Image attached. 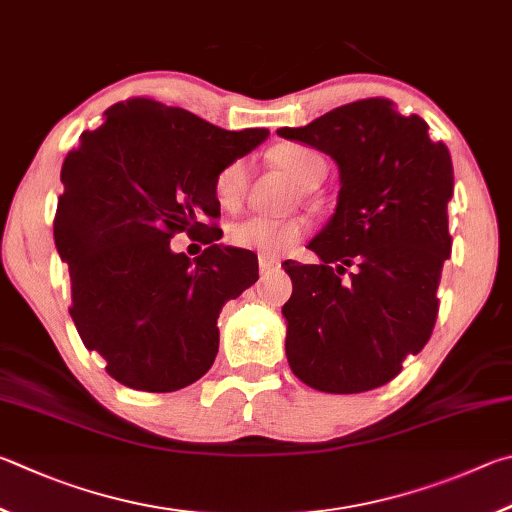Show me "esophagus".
<instances>
[{
  "instance_id": "1",
  "label": "esophagus",
  "mask_w": 512,
  "mask_h": 512,
  "mask_svg": "<svg viewBox=\"0 0 512 512\" xmlns=\"http://www.w3.org/2000/svg\"><path fill=\"white\" fill-rule=\"evenodd\" d=\"M258 267H261V272H270L279 267V258L274 256H265V254H258Z\"/></svg>"
}]
</instances>
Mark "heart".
Wrapping results in <instances>:
<instances>
[{"label": "heart", "instance_id": "obj_1", "mask_svg": "<svg viewBox=\"0 0 512 512\" xmlns=\"http://www.w3.org/2000/svg\"><path fill=\"white\" fill-rule=\"evenodd\" d=\"M272 159L297 179L303 193L315 188L326 175V161L315 148L303 143H281L272 150ZM249 188L247 159H231L213 177V195L222 209L233 211L245 200ZM308 224L299 215L270 218V215H249L233 222L227 238L229 245L265 256H281L306 236Z\"/></svg>", "mask_w": 512, "mask_h": 512}]
</instances>
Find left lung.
Here are the masks:
<instances>
[{
  "label": "left lung",
  "mask_w": 512,
  "mask_h": 512,
  "mask_svg": "<svg viewBox=\"0 0 512 512\" xmlns=\"http://www.w3.org/2000/svg\"><path fill=\"white\" fill-rule=\"evenodd\" d=\"M427 130L382 96L276 130L333 157L342 179L333 220L308 245L321 263H283L292 279L285 353L312 389H378L432 337L452 254L454 170L450 150Z\"/></svg>",
  "instance_id": "left-lung-1"
}]
</instances>
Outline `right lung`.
Here are the masks:
<instances>
[{
  "label": "right lung",
  "mask_w": 512,
  "mask_h": 512,
  "mask_svg": "<svg viewBox=\"0 0 512 512\" xmlns=\"http://www.w3.org/2000/svg\"><path fill=\"white\" fill-rule=\"evenodd\" d=\"M105 116L60 173L53 238L69 265V315L116 382L177 391L211 369L224 303L258 281L254 256L218 245L213 177L270 132L222 130L148 96ZM184 230L207 245L195 262L169 251Z\"/></svg>",
  "instance_id": "right-lung-1"
}]
</instances>
